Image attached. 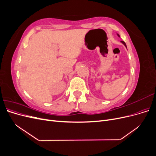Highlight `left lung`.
I'll return each mask as SVG.
<instances>
[{"instance_id":"obj_1","label":"left lung","mask_w":156,"mask_h":156,"mask_svg":"<svg viewBox=\"0 0 156 156\" xmlns=\"http://www.w3.org/2000/svg\"><path fill=\"white\" fill-rule=\"evenodd\" d=\"M117 34V36H119V37H120V35H119V34H118V33H117V34ZM121 43H122V44H123V45H124V46L126 47V48H127V46H126V43H125V42H124V41H121Z\"/></svg>"}]
</instances>
